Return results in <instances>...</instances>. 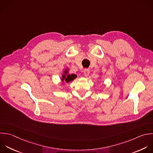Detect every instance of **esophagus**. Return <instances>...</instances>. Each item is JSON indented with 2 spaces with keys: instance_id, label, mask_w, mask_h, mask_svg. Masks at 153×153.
<instances>
[{
  "instance_id": "esophagus-1",
  "label": "esophagus",
  "mask_w": 153,
  "mask_h": 153,
  "mask_svg": "<svg viewBox=\"0 0 153 153\" xmlns=\"http://www.w3.org/2000/svg\"><path fill=\"white\" fill-rule=\"evenodd\" d=\"M84 74L85 76H88V75L90 74V70L88 69H85L84 70Z\"/></svg>"
}]
</instances>
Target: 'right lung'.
I'll use <instances>...</instances> for the list:
<instances>
[{
    "instance_id": "1",
    "label": "right lung",
    "mask_w": 153,
    "mask_h": 153,
    "mask_svg": "<svg viewBox=\"0 0 153 153\" xmlns=\"http://www.w3.org/2000/svg\"><path fill=\"white\" fill-rule=\"evenodd\" d=\"M77 77V75L75 74H69V68H66L65 70L63 71V74L62 75L61 80L63 81V84L66 82V83H68L71 82V81L74 80Z\"/></svg>"
}]
</instances>
